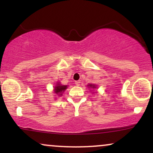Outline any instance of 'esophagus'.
Instances as JSON below:
<instances>
[{"mask_svg": "<svg viewBox=\"0 0 153 153\" xmlns=\"http://www.w3.org/2000/svg\"><path fill=\"white\" fill-rule=\"evenodd\" d=\"M75 85H77V86H78V85H80V80H76V81L75 82Z\"/></svg>", "mask_w": 153, "mask_h": 153, "instance_id": "1", "label": "esophagus"}]
</instances>
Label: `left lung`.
I'll use <instances>...</instances> for the list:
<instances>
[{"label":"left lung","instance_id":"left-lung-1","mask_svg":"<svg viewBox=\"0 0 153 153\" xmlns=\"http://www.w3.org/2000/svg\"><path fill=\"white\" fill-rule=\"evenodd\" d=\"M88 86H90V87H92V88H96V86H95L94 85H89Z\"/></svg>","mask_w":153,"mask_h":153}]
</instances>
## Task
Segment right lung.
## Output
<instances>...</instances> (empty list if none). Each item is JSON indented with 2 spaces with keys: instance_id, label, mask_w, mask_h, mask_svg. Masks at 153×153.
I'll return each mask as SVG.
<instances>
[{
  "instance_id": "obj_1",
  "label": "right lung",
  "mask_w": 153,
  "mask_h": 153,
  "mask_svg": "<svg viewBox=\"0 0 153 153\" xmlns=\"http://www.w3.org/2000/svg\"><path fill=\"white\" fill-rule=\"evenodd\" d=\"M67 85H59V83H57V86L55 87L54 88V93H56L57 95L61 94L64 91H65V89L67 88Z\"/></svg>"
}]
</instances>
